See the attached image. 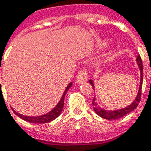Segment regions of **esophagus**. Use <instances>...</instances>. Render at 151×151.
Masks as SVG:
<instances>
[{
  "mask_svg": "<svg viewBox=\"0 0 151 151\" xmlns=\"http://www.w3.org/2000/svg\"><path fill=\"white\" fill-rule=\"evenodd\" d=\"M88 80V73L85 69H81L79 71L77 76H76V83L77 84H82L84 82H86Z\"/></svg>",
  "mask_w": 151,
  "mask_h": 151,
  "instance_id": "1",
  "label": "esophagus"
}]
</instances>
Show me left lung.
Segmentation results:
<instances>
[{
    "mask_svg": "<svg viewBox=\"0 0 151 151\" xmlns=\"http://www.w3.org/2000/svg\"><path fill=\"white\" fill-rule=\"evenodd\" d=\"M137 62L139 65L140 70H141V84H140V88H139L137 98L134 100V101L132 102V104L129 105V106L121 109V110H117V111H106L102 108L99 107L98 106L95 104L94 99L93 100V108L94 110V111L96 112V114H98L99 116H101V118L106 119H118L124 117L126 115H128L129 113L132 111L134 109L137 108V106H138V103L141 101V97H142V81H143V66H142V61L141 58V56L138 55L137 58ZM90 84L93 88V81L90 80L88 81Z\"/></svg>",
    "mask_w": 151,
    "mask_h": 151,
    "instance_id": "8db88e82",
    "label": "left lung"
}]
</instances>
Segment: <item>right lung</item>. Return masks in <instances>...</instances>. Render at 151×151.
<instances>
[{
  "label": "right lung",
  "mask_w": 151,
  "mask_h": 151,
  "mask_svg": "<svg viewBox=\"0 0 151 151\" xmlns=\"http://www.w3.org/2000/svg\"><path fill=\"white\" fill-rule=\"evenodd\" d=\"M71 84L72 83H70L68 84V86L66 88V90L64 91L63 95L61 98V100L58 103L55 107L53 108V110L50 111L49 113H47L45 115H41V116H36V117H31V116H26V115H22L21 114H19L18 112H16L15 111H14V112L15 113L16 115H18L19 117H20L22 119L26 120L30 123H34V124H45V123H49V122L52 121L53 119H55L57 117H58L60 115L61 112L63 109L64 106V98H65V95L67 93V92L68 89L71 87Z\"/></svg>",
  "instance_id": "right-lung-1"
}]
</instances>
